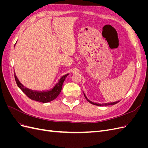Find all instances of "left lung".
Here are the masks:
<instances>
[{"mask_svg":"<svg viewBox=\"0 0 148 148\" xmlns=\"http://www.w3.org/2000/svg\"><path fill=\"white\" fill-rule=\"evenodd\" d=\"M84 96L85 97V98H86V99L89 102L91 103V104H93V105H95V106H110V105H114L115 104H117V103H118L120 101H116V102H110V103H106V104H97V103H95V102H92L91 101H89L88 98L86 97V96H85L84 93Z\"/></svg>","mask_w":148,"mask_h":148,"instance_id":"1","label":"left lung"}]
</instances>
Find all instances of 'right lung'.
I'll return each mask as SVG.
<instances>
[{"instance_id":"right-lung-1","label":"right lung","mask_w":148,"mask_h":148,"mask_svg":"<svg viewBox=\"0 0 148 148\" xmlns=\"http://www.w3.org/2000/svg\"><path fill=\"white\" fill-rule=\"evenodd\" d=\"M69 74H66L62 77L59 80V82L55 85L51 90L45 91H33L31 89L25 87L22 84L16 77L15 73H14L15 79L16 83L17 86L23 91L25 95L27 96L29 99L36 101L38 102H41L43 103H46L51 102L55 99L59 95V94L62 90V84H63L65 79Z\"/></svg>"}]
</instances>
